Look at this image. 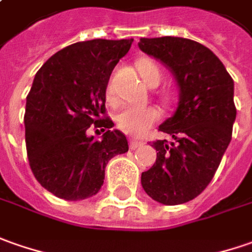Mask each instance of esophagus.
Returning a JSON list of instances; mask_svg holds the SVG:
<instances>
[{
	"label": "esophagus",
	"mask_w": 252,
	"mask_h": 252,
	"mask_svg": "<svg viewBox=\"0 0 252 252\" xmlns=\"http://www.w3.org/2000/svg\"><path fill=\"white\" fill-rule=\"evenodd\" d=\"M142 145H143L142 141H138V139H131V141H129V149L135 151V149L141 148Z\"/></svg>",
	"instance_id": "obj_1"
}]
</instances>
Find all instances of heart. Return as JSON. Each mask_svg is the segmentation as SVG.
Here are the masks:
<instances>
[{
  "label": "heart",
  "instance_id": "b5f03b06",
  "mask_svg": "<svg viewBox=\"0 0 252 252\" xmlns=\"http://www.w3.org/2000/svg\"><path fill=\"white\" fill-rule=\"evenodd\" d=\"M136 69L143 79V82L148 86H153V85H159L161 79L160 68L158 64L149 60V58H139L136 61ZM107 100L110 103L114 101V94L111 88H107ZM160 117L159 110L155 109L152 106H126L118 110L114 116V121L116 126L120 131H123L124 134L132 135V136H138V135L143 134L149 126L155 124Z\"/></svg>",
  "mask_w": 252,
  "mask_h": 252
}]
</instances>
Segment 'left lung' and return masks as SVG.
<instances>
[{"mask_svg":"<svg viewBox=\"0 0 252 252\" xmlns=\"http://www.w3.org/2000/svg\"><path fill=\"white\" fill-rule=\"evenodd\" d=\"M138 47L160 61L178 88L177 109L159 126L176 143H152L158 158L142 173L141 184L156 202L186 204L211 183L229 146L236 121L234 82L213 51L194 40L142 37Z\"/></svg>","mask_w":252,"mask_h":252,"instance_id":"obj_1","label":"left lung"}]
</instances>
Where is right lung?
Returning <instances> with one entry per match:
<instances>
[{
  "mask_svg": "<svg viewBox=\"0 0 252 252\" xmlns=\"http://www.w3.org/2000/svg\"><path fill=\"white\" fill-rule=\"evenodd\" d=\"M134 39L79 41L50 57L26 97L25 139L36 180L66 201L96 195L111 158L128 152L126 135L100 118L106 89L117 63ZM103 126L100 140L86 131Z\"/></svg>",
  "mask_w": 252,
  "mask_h": 252,
  "instance_id": "right-lung-1",
  "label": "right lung"
}]
</instances>
